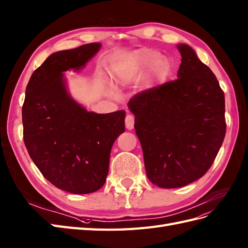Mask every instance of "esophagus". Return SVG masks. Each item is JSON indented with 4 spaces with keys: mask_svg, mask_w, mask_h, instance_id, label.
I'll list each match as a JSON object with an SVG mask.
<instances>
[{
    "mask_svg": "<svg viewBox=\"0 0 248 248\" xmlns=\"http://www.w3.org/2000/svg\"><path fill=\"white\" fill-rule=\"evenodd\" d=\"M125 125H126V128L131 130L134 128L135 126V118L134 116H131V114H128V116H126L125 118Z\"/></svg>",
    "mask_w": 248,
    "mask_h": 248,
    "instance_id": "obj_1",
    "label": "esophagus"
}]
</instances>
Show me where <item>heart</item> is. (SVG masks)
<instances>
[{
	"mask_svg": "<svg viewBox=\"0 0 248 248\" xmlns=\"http://www.w3.org/2000/svg\"><path fill=\"white\" fill-rule=\"evenodd\" d=\"M131 59L138 70H146L153 67V76L155 82H164L171 74V62L167 58H160V53L156 51L139 50L131 54Z\"/></svg>",
	"mask_w": 248,
	"mask_h": 248,
	"instance_id": "heart-1",
	"label": "heart"
}]
</instances>
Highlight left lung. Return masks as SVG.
<instances>
[{
  "label": "left lung",
  "mask_w": 248,
  "mask_h": 248,
  "mask_svg": "<svg viewBox=\"0 0 248 248\" xmlns=\"http://www.w3.org/2000/svg\"><path fill=\"white\" fill-rule=\"evenodd\" d=\"M178 78L135 94L128 108L153 184L178 188L203 177L226 132L225 99L214 72L179 44Z\"/></svg>",
  "instance_id": "8db88e82"
}]
</instances>
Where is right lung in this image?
I'll list each match as a JSON object with an SVG mask.
<instances>
[{
	"label": "right lung",
	"mask_w": 248,
	"mask_h": 248,
	"mask_svg": "<svg viewBox=\"0 0 248 248\" xmlns=\"http://www.w3.org/2000/svg\"><path fill=\"white\" fill-rule=\"evenodd\" d=\"M100 43L52 53L34 70L22 107L23 137L41 173L70 194H90L104 185L112 144L125 131V110L87 111L71 98L63 72L80 70Z\"/></svg>",
	"instance_id": "add662e5"
}]
</instances>
